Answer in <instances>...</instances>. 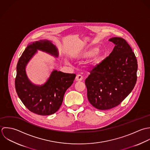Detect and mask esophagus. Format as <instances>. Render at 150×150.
I'll return each instance as SVG.
<instances>
[{
  "label": "esophagus",
  "instance_id": "obj_1",
  "mask_svg": "<svg viewBox=\"0 0 150 150\" xmlns=\"http://www.w3.org/2000/svg\"><path fill=\"white\" fill-rule=\"evenodd\" d=\"M83 78L82 76V75H78L76 76V81H82L83 80Z\"/></svg>",
  "mask_w": 150,
  "mask_h": 150
}]
</instances>
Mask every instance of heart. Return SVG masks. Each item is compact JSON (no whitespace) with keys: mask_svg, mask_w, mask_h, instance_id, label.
I'll use <instances>...</instances> for the list:
<instances>
[{"mask_svg":"<svg viewBox=\"0 0 150 150\" xmlns=\"http://www.w3.org/2000/svg\"><path fill=\"white\" fill-rule=\"evenodd\" d=\"M97 49H91L85 53H83L81 55V57L82 59H87L91 56V59L90 60V62L93 65H96L98 64L103 57V53L101 51L96 50Z\"/></svg>","mask_w":150,"mask_h":150,"instance_id":"1","label":"heart"}]
</instances>
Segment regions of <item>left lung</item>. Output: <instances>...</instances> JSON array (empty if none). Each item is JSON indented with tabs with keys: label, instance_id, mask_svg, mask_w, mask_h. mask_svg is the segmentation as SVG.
<instances>
[{
	"label": "left lung",
	"instance_id": "left-lung-1",
	"mask_svg": "<svg viewBox=\"0 0 150 150\" xmlns=\"http://www.w3.org/2000/svg\"><path fill=\"white\" fill-rule=\"evenodd\" d=\"M109 41L115 44L113 50L85 80L89 101L101 110L118 105L137 81V61L130 45L122 38H112Z\"/></svg>",
	"mask_w": 150,
	"mask_h": 150
}]
</instances>
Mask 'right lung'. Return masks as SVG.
I'll return each mask as SVG.
<instances>
[{
  "label": "right lung",
  "mask_w": 150,
  "mask_h": 150,
  "mask_svg": "<svg viewBox=\"0 0 150 150\" xmlns=\"http://www.w3.org/2000/svg\"><path fill=\"white\" fill-rule=\"evenodd\" d=\"M38 50L59 56L57 49L50 41L40 40L28 45L17 63L15 87L19 98L30 111L49 115L59 110L64 94L73 83L76 75L54 70L45 84H33L27 76L25 67Z\"/></svg>",
  "instance_id": "obj_1"
}]
</instances>
